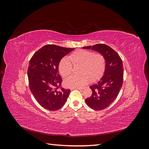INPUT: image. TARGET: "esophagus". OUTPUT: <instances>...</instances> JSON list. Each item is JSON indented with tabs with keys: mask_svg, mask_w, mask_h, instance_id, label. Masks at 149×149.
Segmentation results:
<instances>
[{
	"mask_svg": "<svg viewBox=\"0 0 149 149\" xmlns=\"http://www.w3.org/2000/svg\"><path fill=\"white\" fill-rule=\"evenodd\" d=\"M73 89H79V90H82L84 89V87H78V88H74Z\"/></svg>",
	"mask_w": 149,
	"mask_h": 149,
	"instance_id": "esophagus-1",
	"label": "esophagus"
}]
</instances>
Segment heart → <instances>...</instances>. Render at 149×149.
<instances>
[{
  "instance_id": "b5f03b06",
  "label": "heart",
  "mask_w": 149,
  "mask_h": 149,
  "mask_svg": "<svg viewBox=\"0 0 149 149\" xmlns=\"http://www.w3.org/2000/svg\"><path fill=\"white\" fill-rule=\"evenodd\" d=\"M68 58H61L58 63V70L63 77L69 76L74 65H81V75H72L65 81V85L68 88H78L100 79L105 71L106 59L101 53H94L87 49H78L71 53ZM72 63L71 64V63Z\"/></svg>"
}]
</instances>
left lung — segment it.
Wrapping results in <instances>:
<instances>
[{"label": "left lung", "mask_w": 149, "mask_h": 149, "mask_svg": "<svg viewBox=\"0 0 149 149\" xmlns=\"http://www.w3.org/2000/svg\"><path fill=\"white\" fill-rule=\"evenodd\" d=\"M91 48L104 56L106 68L104 74L97 83L90 86L92 94L85 100L86 104L91 109L101 111L109 107L118 97L123 83L124 69L123 61L118 53L105 44H96Z\"/></svg>", "instance_id": "obj_1"}]
</instances>
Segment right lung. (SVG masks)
Returning <instances> with one entry per match:
<instances>
[{"instance_id": "add662e5", "label": "right lung", "mask_w": 149, "mask_h": 149, "mask_svg": "<svg viewBox=\"0 0 149 149\" xmlns=\"http://www.w3.org/2000/svg\"><path fill=\"white\" fill-rule=\"evenodd\" d=\"M74 48L47 45L36 52L28 68L30 89L39 104L47 110H58L65 104L70 89L61 87L62 78L58 71L61 58Z\"/></svg>"}]
</instances>
